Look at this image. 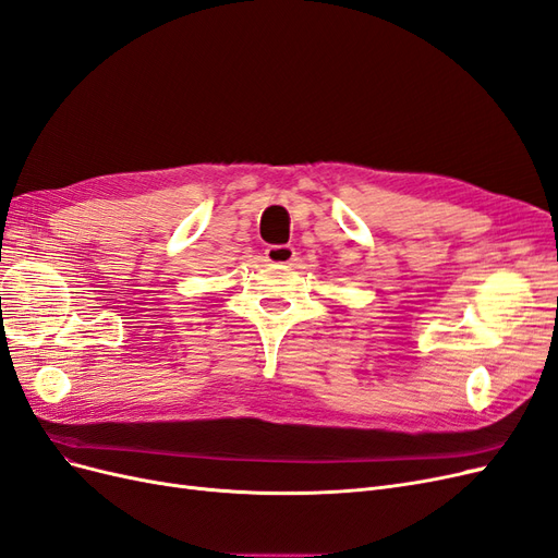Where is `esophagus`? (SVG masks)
Here are the masks:
<instances>
[{
	"label": "esophagus",
	"mask_w": 558,
	"mask_h": 558,
	"mask_svg": "<svg viewBox=\"0 0 558 558\" xmlns=\"http://www.w3.org/2000/svg\"><path fill=\"white\" fill-rule=\"evenodd\" d=\"M265 258L275 267H291L295 260V248L288 244H272L265 248Z\"/></svg>",
	"instance_id": "esophagus-1"
}]
</instances>
